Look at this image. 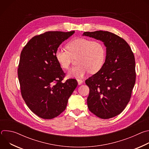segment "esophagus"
Listing matches in <instances>:
<instances>
[{
    "label": "esophagus",
    "instance_id": "esophagus-1",
    "mask_svg": "<svg viewBox=\"0 0 149 149\" xmlns=\"http://www.w3.org/2000/svg\"><path fill=\"white\" fill-rule=\"evenodd\" d=\"M77 82H78V85H81V84H82V82H83L82 80H81V79H77Z\"/></svg>",
    "mask_w": 149,
    "mask_h": 149
}]
</instances>
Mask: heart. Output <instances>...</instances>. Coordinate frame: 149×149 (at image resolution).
I'll return each mask as SVG.
<instances>
[{"label":"heart","instance_id":"1","mask_svg":"<svg viewBox=\"0 0 149 149\" xmlns=\"http://www.w3.org/2000/svg\"><path fill=\"white\" fill-rule=\"evenodd\" d=\"M66 47L67 50L58 48L55 58L62 69L68 70L72 58L77 56V63L78 65L70 70L69 76L79 78L88 72L95 74L104 66L106 48L102 42L78 38L70 41Z\"/></svg>","mask_w":149,"mask_h":149}]
</instances>
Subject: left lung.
Wrapping results in <instances>:
<instances>
[{
    "label": "left lung",
    "mask_w": 149,
    "mask_h": 149,
    "mask_svg": "<svg viewBox=\"0 0 149 149\" xmlns=\"http://www.w3.org/2000/svg\"><path fill=\"white\" fill-rule=\"evenodd\" d=\"M82 36L103 42L106 58L101 70L86 81L90 88L89 110L99 118L120 114L130 101L136 82L135 59L127 42L108 31L85 32Z\"/></svg>",
    "instance_id": "left-lung-1"
}]
</instances>
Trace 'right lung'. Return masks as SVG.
<instances>
[{"instance_id":"obj_1","label":"right lung","mask_w":149,"mask_h":149,"mask_svg":"<svg viewBox=\"0 0 149 149\" xmlns=\"http://www.w3.org/2000/svg\"><path fill=\"white\" fill-rule=\"evenodd\" d=\"M75 31H49L33 37L20 54L17 75L21 94L29 109L38 117L52 119L64 111L77 87L75 79L63 82L65 73L55 53Z\"/></svg>"}]
</instances>
